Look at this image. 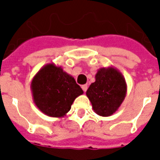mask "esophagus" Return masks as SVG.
I'll list each match as a JSON object with an SVG mask.
<instances>
[{
	"label": "esophagus",
	"instance_id": "34e87169",
	"mask_svg": "<svg viewBox=\"0 0 160 160\" xmlns=\"http://www.w3.org/2000/svg\"><path fill=\"white\" fill-rule=\"evenodd\" d=\"M81 88H82V90L84 92H86V90H87V88H88V85H83L82 86H81Z\"/></svg>",
	"mask_w": 160,
	"mask_h": 160
}]
</instances>
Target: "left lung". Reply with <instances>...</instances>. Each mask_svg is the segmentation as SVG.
<instances>
[{
    "label": "left lung",
    "mask_w": 160,
    "mask_h": 160,
    "mask_svg": "<svg viewBox=\"0 0 160 160\" xmlns=\"http://www.w3.org/2000/svg\"><path fill=\"white\" fill-rule=\"evenodd\" d=\"M127 84L124 75L116 68H100L95 75V81L86 91L94 111L103 117L114 114L124 101Z\"/></svg>",
    "instance_id": "8db88e82"
}]
</instances>
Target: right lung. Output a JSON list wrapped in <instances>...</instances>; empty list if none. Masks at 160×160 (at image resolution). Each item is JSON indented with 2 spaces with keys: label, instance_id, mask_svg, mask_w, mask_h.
<instances>
[{
  "label": "right lung",
  "instance_id": "obj_1",
  "mask_svg": "<svg viewBox=\"0 0 160 160\" xmlns=\"http://www.w3.org/2000/svg\"><path fill=\"white\" fill-rule=\"evenodd\" d=\"M34 103L47 116L62 118L74 100L84 93L72 75L61 66L49 63L41 68L31 83Z\"/></svg>",
  "mask_w": 160,
  "mask_h": 160
}]
</instances>
